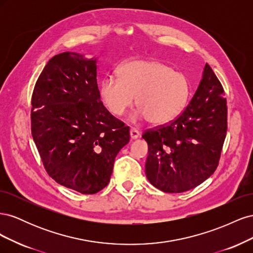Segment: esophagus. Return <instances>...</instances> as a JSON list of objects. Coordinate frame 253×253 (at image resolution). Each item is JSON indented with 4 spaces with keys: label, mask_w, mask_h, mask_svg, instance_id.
Here are the masks:
<instances>
[{
    "label": "esophagus",
    "mask_w": 253,
    "mask_h": 253,
    "mask_svg": "<svg viewBox=\"0 0 253 253\" xmlns=\"http://www.w3.org/2000/svg\"><path fill=\"white\" fill-rule=\"evenodd\" d=\"M129 135H131V138L132 139H136V138H138V137H139L140 132L138 131V129L132 127L131 129H129Z\"/></svg>",
    "instance_id": "obj_1"
}]
</instances>
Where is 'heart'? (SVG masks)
Segmentation results:
<instances>
[{"label": "heart", "instance_id": "obj_1", "mask_svg": "<svg viewBox=\"0 0 253 253\" xmlns=\"http://www.w3.org/2000/svg\"><path fill=\"white\" fill-rule=\"evenodd\" d=\"M99 94L108 111L121 116L136 97V117L153 125H164L177 117L190 96L187 76L155 60L133 59L118 68V78L108 76L100 82Z\"/></svg>", "mask_w": 253, "mask_h": 253}]
</instances>
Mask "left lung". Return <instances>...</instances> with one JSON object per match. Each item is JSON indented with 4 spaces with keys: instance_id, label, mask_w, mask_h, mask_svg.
<instances>
[{
    "instance_id": "left-lung-1",
    "label": "left lung",
    "mask_w": 253,
    "mask_h": 253,
    "mask_svg": "<svg viewBox=\"0 0 253 253\" xmlns=\"http://www.w3.org/2000/svg\"><path fill=\"white\" fill-rule=\"evenodd\" d=\"M227 134V99L209 64L191 101L177 117L145 129V174L166 193L201 185L216 170Z\"/></svg>"
}]
</instances>
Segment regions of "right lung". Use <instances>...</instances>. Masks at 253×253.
I'll return each instance as SVG.
<instances>
[{
  "label": "right lung",
  "instance_id": "obj_1",
  "mask_svg": "<svg viewBox=\"0 0 253 253\" xmlns=\"http://www.w3.org/2000/svg\"><path fill=\"white\" fill-rule=\"evenodd\" d=\"M32 106V135L50 177L82 194L108 186L129 127L100 100L96 60L70 51L52 57L36 82Z\"/></svg>",
  "mask_w": 253,
  "mask_h": 253
}]
</instances>
